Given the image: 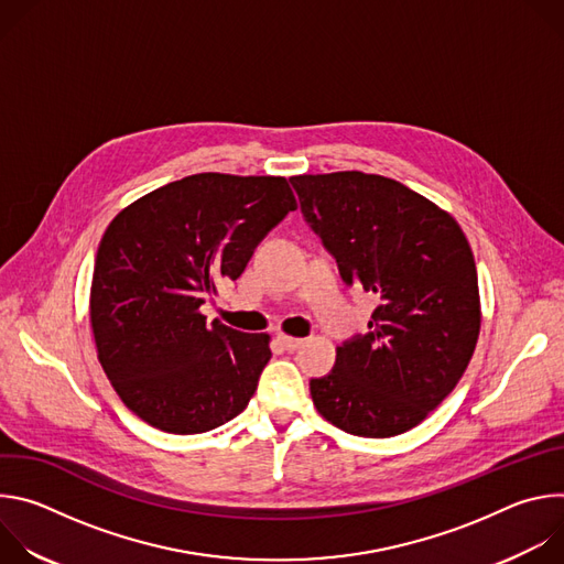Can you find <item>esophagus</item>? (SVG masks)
Wrapping results in <instances>:
<instances>
[{"label": "esophagus", "mask_w": 564, "mask_h": 564, "mask_svg": "<svg viewBox=\"0 0 564 564\" xmlns=\"http://www.w3.org/2000/svg\"><path fill=\"white\" fill-rule=\"evenodd\" d=\"M276 341L285 348V350H296L303 346V339H296V337H288V335H279Z\"/></svg>", "instance_id": "obj_1"}]
</instances>
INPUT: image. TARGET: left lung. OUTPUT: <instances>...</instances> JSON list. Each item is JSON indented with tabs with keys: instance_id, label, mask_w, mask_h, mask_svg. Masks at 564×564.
I'll return each instance as SVG.
<instances>
[{
	"instance_id": "left-lung-1",
	"label": "left lung",
	"mask_w": 564,
	"mask_h": 564,
	"mask_svg": "<svg viewBox=\"0 0 564 564\" xmlns=\"http://www.w3.org/2000/svg\"><path fill=\"white\" fill-rule=\"evenodd\" d=\"M301 212L346 285L377 294L368 333L310 379L316 411L359 437L406 433L462 379L479 335L477 272L457 220L392 178L292 176Z\"/></svg>"
}]
</instances>
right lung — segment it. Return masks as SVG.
Wrapping results in <instances>:
<instances>
[{
    "instance_id": "add662e5",
    "label": "right lung",
    "mask_w": 564,
    "mask_h": 564,
    "mask_svg": "<svg viewBox=\"0 0 564 564\" xmlns=\"http://www.w3.org/2000/svg\"><path fill=\"white\" fill-rule=\"evenodd\" d=\"M294 209L281 176L194 174L111 220L96 257L91 328L111 386L142 422L194 435L246 411L270 337L207 326L200 305L243 274Z\"/></svg>"
}]
</instances>
